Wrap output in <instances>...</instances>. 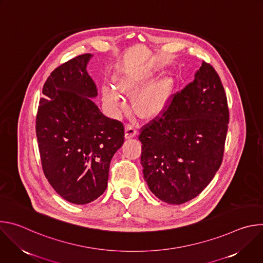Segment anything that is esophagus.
I'll list each match as a JSON object with an SVG mask.
<instances>
[{
    "mask_svg": "<svg viewBox=\"0 0 263 263\" xmlns=\"http://www.w3.org/2000/svg\"><path fill=\"white\" fill-rule=\"evenodd\" d=\"M137 133V127L135 124H127L126 126V138H132Z\"/></svg>",
    "mask_w": 263,
    "mask_h": 263,
    "instance_id": "obj_1",
    "label": "esophagus"
}]
</instances>
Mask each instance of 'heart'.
Listing matches in <instances>:
<instances>
[{"mask_svg":"<svg viewBox=\"0 0 263 263\" xmlns=\"http://www.w3.org/2000/svg\"><path fill=\"white\" fill-rule=\"evenodd\" d=\"M152 79V72L137 71L128 74L117 84L118 91L115 87H106L104 89L105 102L114 109H121L125 106L124 98L121 93L135 95L142 90ZM171 85L166 80H162L143 90L135 102L136 109L143 118L152 119L158 117L164 109L167 98L170 96Z\"/></svg>","mask_w":263,"mask_h":263,"instance_id":"heart-1","label":"heart"}]
</instances>
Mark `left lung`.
I'll list each match as a JSON object with an SVG mask.
<instances>
[{
	"mask_svg": "<svg viewBox=\"0 0 263 263\" xmlns=\"http://www.w3.org/2000/svg\"><path fill=\"white\" fill-rule=\"evenodd\" d=\"M168 102L161 116L140 129V159L149 191L180 205L199 196L218 171L229 108L218 73L205 61L195 80Z\"/></svg>",
	"mask_w": 263,
	"mask_h": 263,
	"instance_id": "obj_1",
	"label": "left lung"
}]
</instances>
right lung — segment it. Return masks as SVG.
Returning a JSON list of instances; mask_svg holds the SVG:
<instances>
[{
    "label": "right lung",
    "mask_w": 263,
    "mask_h": 263,
    "mask_svg": "<svg viewBox=\"0 0 263 263\" xmlns=\"http://www.w3.org/2000/svg\"><path fill=\"white\" fill-rule=\"evenodd\" d=\"M90 57L79 55L51 72L36 116L44 174L60 197L77 205L106 191L110 161L125 139L123 123L105 117L90 99L98 96L86 71Z\"/></svg>",
    "instance_id": "add662e5"
}]
</instances>
